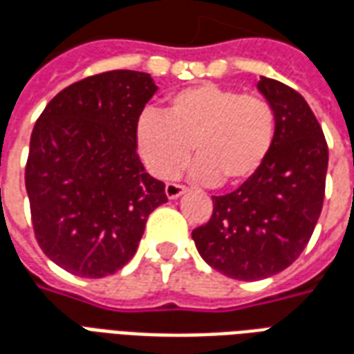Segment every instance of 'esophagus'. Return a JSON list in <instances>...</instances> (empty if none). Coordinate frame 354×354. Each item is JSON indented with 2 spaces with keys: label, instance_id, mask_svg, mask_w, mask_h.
<instances>
[{
  "label": "esophagus",
  "instance_id": "1",
  "mask_svg": "<svg viewBox=\"0 0 354 354\" xmlns=\"http://www.w3.org/2000/svg\"><path fill=\"white\" fill-rule=\"evenodd\" d=\"M165 193H167V197H169V199H180V197L185 193V187L184 185H178V184H167Z\"/></svg>",
  "mask_w": 354,
  "mask_h": 354
}]
</instances>
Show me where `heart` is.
<instances>
[{
    "label": "heart",
    "instance_id": "b5f03b06",
    "mask_svg": "<svg viewBox=\"0 0 354 354\" xmlns=\"http://www.w3.org/2000/svg\"><path fill=\"white\" fill-rule=\"evenodd\" d=\"M277 113L261 96L216 83H199L167 98L165 113L144 109L134 142L155 178L176 176L189 159L192 178L203 184L239 185L258 172L277 140Z\"/></svg>",
    "mask_w": 354,
    "mask_h": 354
}]
</instances>
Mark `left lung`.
Masks as SVG:
<instances>
[{
    "label": "left lung",
    "mask_w": 354,
    "mask_h": 354,
    "mask_svg": "<svg viewBox=\"0 0 354 354\" xmlns=\"http://www.w3.org/2000/svg\"><path fill=\"white\" fill-rule=\"evenodd\" d=\"M258 91L277 113L273 149L239 189L212 197V218L192 233L201 258L239 281L267 279L297 260L326 184V140L304 96L269 77H260Z\"/></svg>",
    "instance_id": "8db88e82"
}]
</instances>
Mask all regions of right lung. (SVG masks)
<instances>
[{
    "label": "right lung",
    "instance_id": "right-lung-1",
    "mask_svg": "<svg viewBox=\"0 0 354 354\" xmlns=\"http://www.w3.org/2000/svg\"><path fill=\"white\" fill-rule=\"evenodd\" d=\"M157 88L146 72L93 75L60 91L35 123L26 162L32 223L43 252L68 273H117L136 254L147 216L167 203L134 142Z\"/></svg>",
    "mask_w": 354,
    "mask_h": 354
}]
</instances>
